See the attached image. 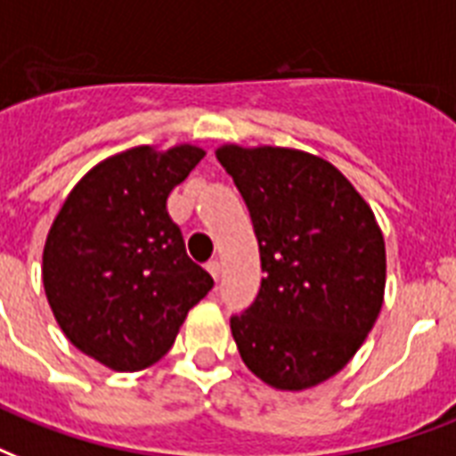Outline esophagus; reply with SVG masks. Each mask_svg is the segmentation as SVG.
I'll list each match as a JSON object with an SVG mask.
<instances>
[{"label":"esophagus","instance_id":"obj_1","mask_svg":"<svg viewBox=\"0 0 456 456\" xmlns=\"http://www.w3.org/2000/svg\"><path fill=\"white\" fill-rule=\"evenodd\" d=\"M207 271H209L214 281H218V278H221V261L211 259L209 264H207Z\"/></svg>","mask_w":456,"mask_h":456}]
</instances>
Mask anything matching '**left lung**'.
Segmentation results:
<instances>
[{
	"label": "left lung",
	"mask_w": 456,
	"mask_h": 456,
	"mask_svg": "<svg viewBox=\"0 0 456 456\" xmlns=\"http://www.w3.org/2000/svg\"><path fill=\"white\" fill-rule=\"evenodd\" d=\"M216 159L245 197L259 240V295L232 340L266 386L302 393L333 379L371 333L386 295L376 214L323 157L225 142Z\"/></svg>",
	"instance_id": "left-lung-1"
}]
</instances>
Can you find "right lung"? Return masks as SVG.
Returning a JSON list of instances; mask_svg holds the SVG:
<instances>
[{
	"mask_svg": "<svg viewBox=\"0 0 456 456\" xmlns=\"http://www.w3.org/2000/svg\"><path fill=\"white\" fill-rule=\"evenodd\" d=\"M204 154L183 142L107 157L73 185L49 228L42 283L52 314L73 347L111 371L157 363L214 288L166 209Z\"/></svg>",
	"mask_w": 456,
	"mask_h": 456,
	"instance_id": "1",
	"label": "right lung"
}]
</instances>
